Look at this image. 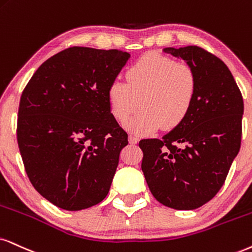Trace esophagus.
Returning <instances> with one entry per match:
<instances>
[{
  "instance_id": "obj_1",
  "label": "esophagus",
  "mask_w": 252,
  "mask_h": 252,
  "mask_svg": "<svg viewBox=\"0 0 252 252\" xmlns=\"http://www.w3.org/2000/svg\"><path fill=\"white\" fill-rule=\"evenodd\" d=\"M138 137L137 136H133V135H129V143L130 144H137L138 143Z\"/></svg>"
}]
</instances>
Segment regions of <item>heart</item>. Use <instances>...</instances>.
<instances>
[{
  "label": "heart",
  "mask_w": 252,
  "mask_h": 252,
  "mask_svg": "<svg viewBox=\"0 0 252 252\" xmlns=\"http://www.w3.org/2000/svg\"><path fill=\"white\" fill-rule=\"evenodd\" d=\"M126 82L114 81L108 88L111 115L136 135H148L163 126L173 129L189 115L196 95V74L186 63L158 53H146L126 73Z\"/></svg>",
  "instance_id": "obj_1"
}]
</instances>
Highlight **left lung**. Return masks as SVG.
I'll use <instances>...</instances> for the list:
<instances>
[{
    "label": "left lung",
    "instance_id": "obj_1",
    "mask_svg": "<svg viewBox=\"0 0 252 252\" xmlns=\"http://www.w3.org/2000/svg\"><path fill=\"white\" fill-rule=\"evenodd\" d=\"M196 74L189 115L163 138L143 139L142 171L152 195L179 211L205 205L223 186L241 148L243 97L227 65L199 46L166 47Z\"/></svg>",
    "mask_w": 252,
    "mask_h": 252
}]
</instances>
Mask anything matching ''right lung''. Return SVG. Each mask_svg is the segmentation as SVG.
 I'll list each match as a JSON object with an SVG mask.
<instances>
[{"label":"right lung","mask_w":252,"mask_h":252,"mask_svg":"<svg viewBox=\"0 0 252 252\" xmlns=\"http://www.w3.org/2000/svg\"><path fill=\"white\" fill-rule=\"evenodd\" d=\"M130 55L73 46L44 62L22 93L17 142L32 186L66 211L109 192L128 135L111 115L108 88Z\"/></svg>","instance_id":"add662e5"}]
</instances>
